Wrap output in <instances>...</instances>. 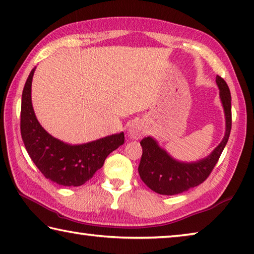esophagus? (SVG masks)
I'll list each match as a JSON object with an SVG mask.
<instances>
[{
	"instance_id": "obj_1",
	"label": "esophagus",
	"mask_w": 254,
	"mask_h": 254,
	"mask_svg": "<svg viewBox=\"0 0 254 254\" xmlns=\"http://www.w3.org/2000/svg\"><path fill=\"white\" fill-rule=\"evenodd\" d=\"M145 125L140 120H134L128 127V134L132 139H140L145 135Z\"/></svg>"
}]
</instances>
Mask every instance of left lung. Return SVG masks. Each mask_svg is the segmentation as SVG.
I'll use <instances>...</instances> for the list:
<instances>
[{
	"mask_svg": "<svg viewBox=\"0 0 254 254\" xmlns=\"http://www.w3.org/2000/svg\"><path fill=\"white\" fill-rule=\"evenodd\" d=\"M216 84L220 89V99L225 115V134L219 146L208 156L197 162H180L162 148L153 137L148 136L141 139L143 155L138 173L141 181L154 192L162 195L183 193L202 184L216 165L228 143L232 126L230 89L220 75H216Z\"/></svg>",
	"mask_w": 254,
	"mask_h": 254,
	"instance_id": "8db88e82",
	"label": "left lung"
}]
</instances>
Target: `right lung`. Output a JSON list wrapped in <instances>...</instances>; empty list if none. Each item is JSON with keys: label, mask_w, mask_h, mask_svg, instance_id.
<instances>
[{"label": "right lung", "mask_w": 254, "mask_h": 254, "mask_svg": "<svg viewBox=\"0 0 254 254\" xmlns=\"http://www.w3.org/2000/svg\"><path fill=\"white\" fill-rule=\"evenodd\" d=\"M35 68L31 71L22 92L21 136L29 156L40 172L64 186H80L102 167L107 156L125 143L124 132L106 136L86 144L71 145L51 136L35 117L31 86Z\"/></svg>", "instance_id": "1"}]
</instances>
